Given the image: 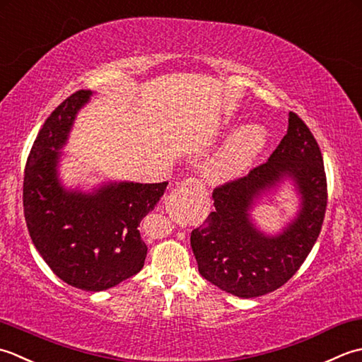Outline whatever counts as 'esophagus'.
Wrapping results in <instances>:
<instances>
[{"label": "esophagus", "mask_w": 362, "mask_h": 362, "mask_svg": "<svg viewBox=\"0 0 362 362\" xmlns=\"http://www.w3.org/2000/svg\"><path fill=\"white\" fill-rule=\"evenodd\" d=\"M198 192H200V186H198L194 180L182 181L172 190V194L165 198V211L175 218L184 216V212L189 209V206L194 202Z\"/></svg>", "instance_id": "obj_1"}]
</instances>
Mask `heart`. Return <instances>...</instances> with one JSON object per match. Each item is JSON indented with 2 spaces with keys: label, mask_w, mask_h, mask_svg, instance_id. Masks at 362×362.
<instances>
[{
  "label": "heart",
  "mask_w": 362,
  "mask_h": 362,
  "mask_svg": "<svg viewBox=\"0 0 362 362\" xmlns=\"http://www.w3.org/2000/svg\"><path fill=\"white\" fill-rule=\"evenodd\" d=\"M230 128V120L218 124L220 129ZM267 144V131L259 123H248L235 129L220 148L209 159L204 175L212 184L233 181L253 164Z\"/></svg>",
  "instance_id": "obj_1"
}]
</instances>
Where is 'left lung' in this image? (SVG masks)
Segmentation results:
<instances>
[{
	"mask_svg": "<svg viewBox=\"0 0 362 362\" xmlns=\"http://www.w3.org/2000/svg\"><path fill=\"white\" fill-rule=\"evenodd\" d=\"M291 180L299 211L276 235L255 226L251 211L267 191ZM216 209L190 234L198 272L240 298L276 291L295 275L319 238L327 209V176L311 131L289 112L287 134L265 164L212 194Z\"/></svg>",
	"mask_w": 362,
	"mask_h": 362,
	"instance_id": "8db88e82",
	"label": "left lung"
}]
</instances>
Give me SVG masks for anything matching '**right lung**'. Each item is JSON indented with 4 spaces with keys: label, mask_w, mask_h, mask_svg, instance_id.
Returning <instances> with one entry per match:
<instances>
[{
    "label": "right lung",
    "mask_w": 362,
    "mask_h": 362,
    "mask_svg": "<svg viewBox=\"0 0 362 362\" xmlns=\"http://www.w3.org/2000/svg\"><path fill=\"white\" fill-rule=\"evenodd\" d=\"M92 90H78L43 123L28 156L23 206L29 235L48 267L67 284L106 291L144 267L139 226L168 182L107 181L90 192L64 186L59 172L76 115Z\"/></svg>",
    "instance_id": "1"
}]
</instances>
